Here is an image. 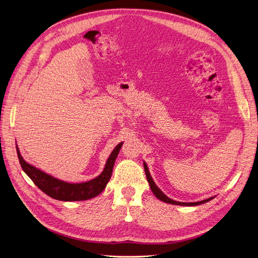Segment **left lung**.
Segmentation results:
<instances>
[{
	"label": "left lung",
	"mask_w": 258,
	"mask_h": 258,
	"mask_svg": "<svg viewBox=\"0 0 258 258\" xmlns=\"http://www.w3.org/2000/svg\"><path fill=\"white\" fill-rule=\"evenodd\" d=\"M143 166H144V170H145V174H146V179L147 182L150 183V187L152 189L153 194L160 200V201H163L164 203H168V204H172V205H180V206H197V205H201V204H204V203H207L209 201H211L212 199H214V197L206 199V200H203L200 202H191V203H183V202H177V201H173L171 199H169L166 195H164L160 190V188L156 185V183L154 182L152 175L150 173V170H148V167L146 165L145 162H143Z\"/></svg>",
	"instance_id": "obj_1"
}]
</instances>
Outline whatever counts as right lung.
I'll list each match as a JSON object with an SVG mask.
<instances>
[{
    "mask_svg": "<svg viewBox=\"0 0 258 258\" xmlns=\"http://www.w3.org/2000/svg\"><path fill=\"white\" fill-rule=\"evenodd\" d=\"M122 144H123V142H120L114 148V151L111 153L110 157H108L106 161L102 172L98 175V177L84 183H68V182L54 178L52 175L39 170L35 166L27 163L21 156L18 145H17V153H18L19 161L23 170L33 181V183L40 189V190L44 191L47 196L58 201L74 202V201H86V200L95 198L103 191V189L105 188L106 184L111 179L115 161L119 154Z\"/></svg>",
    "mask_w": 258,
    "mask_h": 258,
    "instance_id": "right-lung-1",
    "label": "right lung"
}]
</instances>
